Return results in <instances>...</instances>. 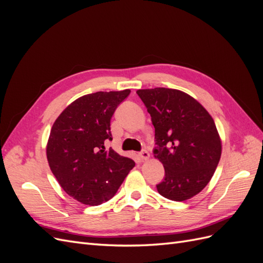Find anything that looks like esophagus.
Segmentation results:
<instances>
[{"instance_id":"1","label":"esophagus","mask_w":263,"mask_h":263,"mask_svg":"<svg viewBox=\"0 0 263 263\" xmlns=\"http://www.w3.org/2000/svg\"><path fill=\"white\" fill-rule=\"evenodd\" d=\"M139 157L142 159V160H147V159H149L150 155H149V153H148L146 149H144V150H141L140 153H139Z\"/></svg>"}]
</instances>
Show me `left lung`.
<instances>
[{
	"mask_svg": "<svg viewBox=\"0 0 263 263\" xmlns=\"http://www.w3.org/2000/svg\"><path fill=\"white\" fill-rule=\"evenodd\" d=\"M155 126L154 155L164 166L157 190L171 201H185L208 185L217 168L221 142L214 119L200 103L179 90L136 92Z\"/></svg>",
	"mask_w": 263,
	"mask_h": 263,
	"instance_id": "8db88e82",
	"label": "left lung"
}]
</instances>
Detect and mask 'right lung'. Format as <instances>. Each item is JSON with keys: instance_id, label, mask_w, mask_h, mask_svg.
Returning <instances> with one entry per match:
<instances>
[{"instance_id": "add662e5", "label": "right lung", "mask_w": 263, "mask_h": 263, "mask_svg": "<svg viewBox=\"0 0 263 263\" xmlns=\"http://www.w3.org/2000/svg\"><path fill=\"white\" fill-rule=\"evenodd\" d=\"M130 90L97 92L76 100L55 119L47 144V159L65 192L85 205L112 198L133 159L105 145L112 140L110 118Z\"/></svg>"}]
</instances>
